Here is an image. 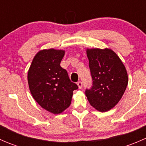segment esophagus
Returning <instances> with one entry per match:
<instances>
[{
    "instance_id": "obj_1",
    "label": "esophagus",
    "mask_w": 146,
    "mask_h": 146,
    "mask_svg": "<svg viewBox=\"0 0 146 146\" xmlns=\"http://www.w3.org/2000/svg\"><path fill=\"white\" fill-rule=\"evenodd\" d=\"M77 85H78V86L79 89H82V83L81 81L78 82Z\"/></svg>"
}]
</instances>
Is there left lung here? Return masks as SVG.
Instances as JSON below:
<instances>
[{
  "label": "left lung",
  "instance_id": "obj_1",
  "mask_svg": "<svg viewBox=\"0 0 146 146\" xmlns=\"http://www.w3.org/2000/svg\"><path fill=\"white\" fill-rule=\"evenodd\" d=\"M92 86L85 95L92 107L104 112L112 109L123 96L129 82L122 61L110 48H87Z\"/></svg>",
  "mask_w": 146,
  "mask_h": 146
}]
</instances>
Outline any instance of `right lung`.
Returning a JSON list of instances; mask_svg holds the SVG:
<instances>
[{
  "label": "right lung",
  "instance_id": "add662e5",
  "mask_svg": "<svg viewBox=\"0 0 146 146\" xmlns=\"http://www.w3.org/2000/svg\"><path fill=\"white\" fill-rule=\"evenodd\" d=\"M64 54V50H41L34 57L28 70L32 97L42 108L54 114L63 112L70 106L73 90L78 88L60 66Z\"/></svg>",
  "mask_w": 146,
  "mask_h": 146
}]
</instances>
